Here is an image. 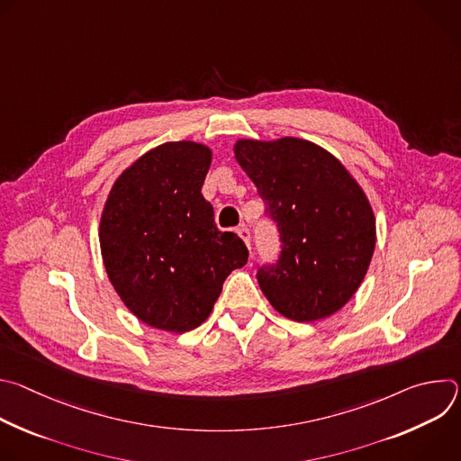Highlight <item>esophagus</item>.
Instances as JSON below:
<instances>
[{"label":"esophagus","instance_id":"34e87169","mask_svg":"<svg viewBox=\"0 0 461 461\" xmlns=\"http://www.w3.org/2000/svg\"><path fill=\"white\" fill-rule=\"evenodd\" d=\"M237 233H239V237L246 242V246L249 248V239H251V237H249V230H248V226H244V224H242V226H239Z\"/></svg>","mask_w":461,"mask_h":461}]
</instances>
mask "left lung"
<instances>
[{"label": "left lung", "instance_id": "8db88e82", "mask_svg": "<svg viewBox=\"0 0 461 461\" xmlns=\"http://www.w3.org/2000/svg\"><path fill=\"white\" fill-rule=\"evenodd\" d=\"M233 151L279 230V258L257 267L262 294L292 321L336 313L359 288L375 246L363 189L334 155L308 140H239Z\"/></svg>", "mask_w": 461, "mask_h": 461}]
</instances>
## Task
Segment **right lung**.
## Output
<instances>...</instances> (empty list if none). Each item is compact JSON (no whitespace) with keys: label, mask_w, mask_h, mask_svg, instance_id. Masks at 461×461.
I'll use <instances>...</instances> for the list:
<instances>
[{"label":"right lung","mask_w":461,"mask_h":461,"mask_svg":"<svg viewBox=\"0 0 461 461\" xmlns=\"http://www.w3.org/2000/svg\"><path fill=\"white\" fill-rule=\"evenodd\" d=\"M212 151L194 142L162 144L114 182L100 222L111 285L140 321L184 334L203 324L248 248L221 231L201 189Z\"/></svg>","instance_id":"obj_1"}]
</instances>
